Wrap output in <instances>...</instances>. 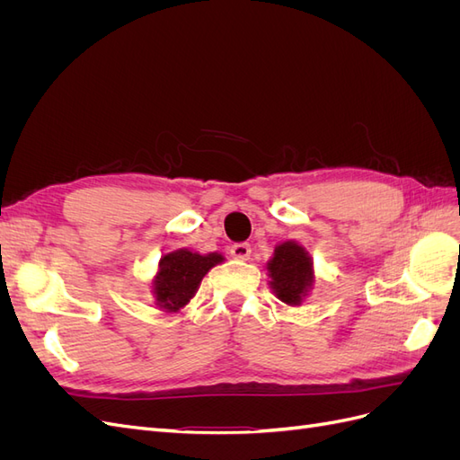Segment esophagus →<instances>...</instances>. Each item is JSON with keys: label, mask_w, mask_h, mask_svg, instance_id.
Listing matches in <instances>:
<instances>
[{"label": "esophagus", "mask_w": 460, "mask_h": 460, "mask_svg": "<svg viewBox=\"0 0 460 460\" xmlns=\"http://www.w3.org/2000/svg\"><path fill=\"white\" fill-rule=\"evenodd\" d=\"M230 255L234 257V259H242V261H245V259H249V255H252V245L249 243H234L232 247H230Z\"/></svg>", "instance_id": "esophagus-1"}]
</instances>
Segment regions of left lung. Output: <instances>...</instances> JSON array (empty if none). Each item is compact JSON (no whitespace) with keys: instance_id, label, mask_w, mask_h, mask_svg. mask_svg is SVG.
Segmentation results:
<instances>
[{"instance_id":"8db88e82","label":"left lung","mask_w":460,"mask_h":460,"mask_svg":"<svg viewBox=\"0 0 460 460\" xmlns=\"http://www.w3.org/2000/svg\"><path fill=\"white\" fill-rule=\"evenodd\" d=\"M270 286L276 297L291 305H299L313 286V261L296 242H284L274 249V257L267 262Z\"/></svg>"}]
</instances>
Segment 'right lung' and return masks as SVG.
<instances>
[{"label": "right lung", "mask_w": 460, "mask_h": 460, "mask_svg": "<svg viewBox=\"0 0 460 460\" xmlns=\"http://www.w3.org/2000/svg\"><path fill=\"white\" fill-rule=\"evenodd\" d=\"M222 261L225 257L218 253L199 255L188 252V249H176L172 253H166L161 259L159 272L153 280V296H155L159 307L166 313L182 309L196 296L203 276Z\"/></svg>", "instance_id": "obj_1"}]
</instances>
